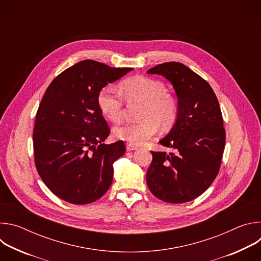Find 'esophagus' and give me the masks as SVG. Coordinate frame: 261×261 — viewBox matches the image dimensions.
Masks as SVG:
<instances>
[{"instance_id": "1", "label": "esophagus", "mask_w": 261, "mask_h": 261, "mask_svg": "<svg viewBox=\"0 0 261 261\" xmlns=\"http://www.w3.org/2000/svg\"><path fill=\"white\" fill-rule=\"evenodd\" d=\"M126 148H127V151L131 152V151H135V150H137V146H136V145H133V144H130V143H128V144L126 145Z\"/></svg>"}]
</instances>
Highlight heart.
Returning <instances> with one entry per match:
<instances>
[{"instance_id":"heart-1","label":"heart","mask_w":261,"mask_h":261,"mask_svg":"<svg viewBox=\"0 0 261 261\" xmlns=\"http://www.w3.org/2000/svg\"><path fill=\"white\" fill-rule=\"evenodd\" d=\"M124 97L132 102L144 104L139 123H124L115 129V136L130 144H141L154 136L158 124L162 127L170 126L176 117L177 105L175 99L165 93L164 85L145 76H134L121 85ZM98 105L102 114L111 122L121 121L124 104L120 93L113 87L103 88L98 95Z\"/></svg>"}]
</instances>
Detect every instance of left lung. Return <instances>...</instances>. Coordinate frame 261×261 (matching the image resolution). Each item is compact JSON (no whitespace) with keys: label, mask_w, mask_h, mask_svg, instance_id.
<instances>
[{"label":"left lung","mask_w":261,"mask_h":261,"mask_svg":"<svg viewBox=\"0 0 261 261\" xmlns=\"http://www.w3.org/2000/svg\"><path fill=\"white\" fill-rule=\"evenodd\" d=\"M147 73L165 77L177 97L174 125L159 141L173 152H152L147 187L165 202H187L202 194L219 172L225 146L220 105L212 87L181 63L159 64Z\"/></svg>","instance_id":"1"}]
</instances>
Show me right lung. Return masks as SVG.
<instances>
[{"label":"right lung","instance_id":"add662e5","mask_svg":"<svg viewBox=\"0 0 261 261\" xmlns=\"http://www.w3.org/2000/svg\"><path fill=\"white\" fill-rule=\"evenodd\" d=\"M132 70L85 60L63 71L47 88L36 115L34 157L40 177L61 199L88 204L109 189L114 163L126 148L122 140L103 143L110 131L98 95Z\"/></svg>","mask_w":261,"mask_h":261}]
</instances>
